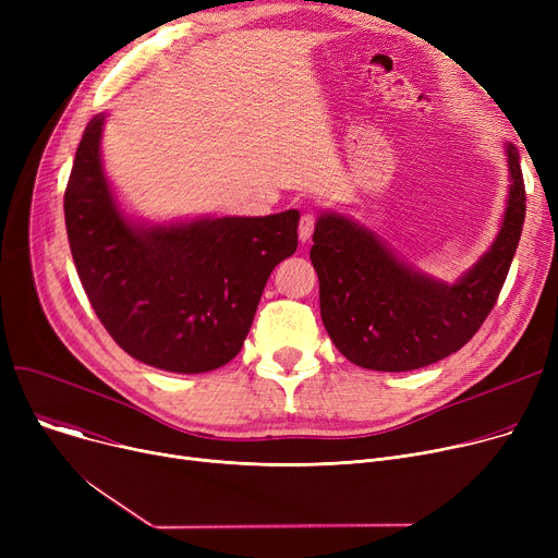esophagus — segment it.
Listing matches in <instances>:
<instances>
[{"instance_id": "1", "label": "esophagus", "mask_w": 558, "mask_h": 558, "mask_svg": "<svg viewBox=\"0 0 558 558\" xmlns=\"http://www.w3.org/2000/svg\"><path fill=\"white\" fill-rule=\"evenodd\" d=\"M314 223H316V217H314L312 213H305V215L301 217V226H299V238H301V242H303V244H305V242H310L312 232H314Z\"/></svg>"}]
</instances>
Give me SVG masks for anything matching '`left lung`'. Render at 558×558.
I'll return each mask as SVG.
<instances>
[{"mask_svg":"<svg viewBox=\"0 0 558 558\" xmlns=\"http://www.w3.org/2000/svg\"><path fill=\"white\" fill-rule=\"evenodd\" d=\"M509 196L490 248L457 282L436 280L368 228L320 213L310 251L320 318L339 353L371 371H416L473 339L507 280L524 223L520 154L507 142Z\"/></svg>","mask_w":558,"mask_h":558,"instance_id":"8db88e82","label":"left lung"}]
</instances>
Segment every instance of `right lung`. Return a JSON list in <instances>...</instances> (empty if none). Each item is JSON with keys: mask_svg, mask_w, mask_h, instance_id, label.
Instances as JSON below:
<instances>
[{"mask_svg": "<svg viewBox=\"0 0 558 558\" xmlns=\"http://www.w3.org/2000/svg\"><path fill=\"white\" fill-rule=\"evenodd\" d=\"M104 112L87 122L65 190L85 294L137 362L169 373L215 371L242 350L276 264L296 253L301 215L135 221L104 171Z\"/></svg>", "mask_w": 558, "mask_h": 558, "instance_id": "obj_1", "label": "right lung"}]
</instances>
